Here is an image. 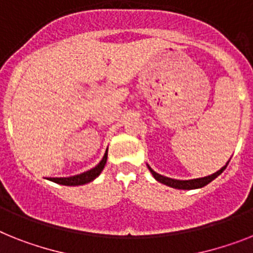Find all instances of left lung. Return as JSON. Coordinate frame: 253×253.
<instances>
[{"label": "left lung", "mask_w": 253, "mask_h": 253, "mask_svg": "<svg viewBox=\"0 0 253 253\" xmlns=\"http://www.w3.org/2000/svg\"><path fill=\"white\" fill-rule=\"evenodd\" d=\"M227 164L229 162L226 163V166H224L220 170H217L216 173L213 174H211V176L207 177H202V178H194V179H174V178H169V177L162 176L159 173H156L155 170H152V168L150 166H147V168L150 169V172L154 176V178L156 181H159L160 183H164L167 186H170L173 189H179V190H193V189H200V187L206 186L211 181H213L217 176H220L221 173L224 172L225 169H226Z\"/></svg>", "instance_id": "1"}]
</instances>
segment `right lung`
<instances>
[{
	"mask_svg": "<svg viewBox=\"0 0 253 253\" xmlns=\"http://www.w3.org/2000/svg\"><path fill=\"white\" fill-rule=\"evenodd\" d=\"M106 162H107V150L104 152V156L102 158V160L99 162V164L91 168L90 170H86L84 173H80V174H76V176L72 177H55V178H47L50 181H53L55 183H59V185H66V186H79V185H85L87 182H91L94 178H97L101 172L103 170L104 166H106Z\"/></svg>",
	"mask_w": 253,
	"mask_h": 253,
	"instance_id": "1",
	"label": "right lung"
}]
</instances>
